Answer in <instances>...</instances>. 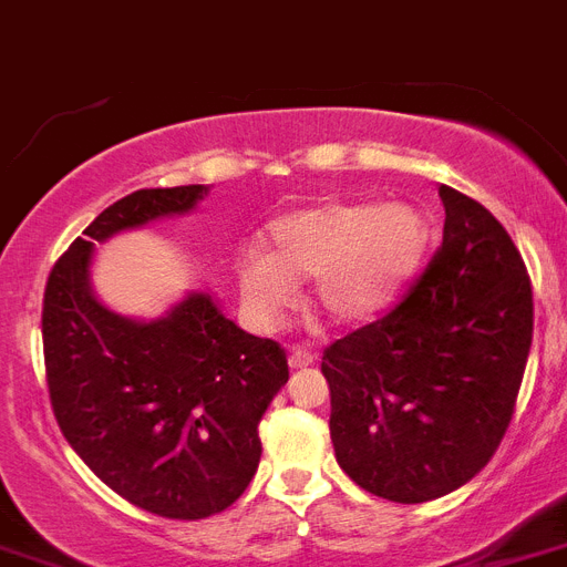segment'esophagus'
Instances as JSON below:
<instances>
[{
  "label": "esophagus",
  "mask_w": 567,
  "mask_h": 567,
  "mask_svg": "<svg viewBox=\"0 0 567 567\" xmlns=\"http://www.w3.org/2000/svg\"><path fill=\"white\" fill-rule=\"evenodd\" d=\"M311 363H313V357L302 349H297L288 354V365H291V369H306V365H311Z\"/></svg>",
  "instance_id": "1"
}]
</instances>
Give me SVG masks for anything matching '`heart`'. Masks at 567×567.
<instances>
[{"label":"heart","instance_id":"1","mask_svg":"<svg viewBox=\"0 0 567 567\" xmlns=\"http://www.w3.org/2000/svg\"><path fill=\"white\" fill-rule=\"evenodd\" d=\"M270 254L247 250L239 288L256 320L291 306L293 279H311V306L337 326L378 317L417 274L430 225L409 204L322 202L270 221Z\"/></svg>","mask_w":567,"mask_h":567}]
</instances>
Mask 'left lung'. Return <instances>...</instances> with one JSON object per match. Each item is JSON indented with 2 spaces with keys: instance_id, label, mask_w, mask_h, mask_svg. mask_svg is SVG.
<instances>
[{
  "instance_id": "1",
  "label": "left lung",
  "mask_w": 567,
  "mask_h": 567,
  "mask_svg": "<svg viewBox=\"0 0 567 567\" xmlns=\"http://www.w3.org/2000/svg\"><path fill=\"white\" fill-rule=\"evenodd\" d=\"M444 241L401 306L328 346L331 444L351 482L421 504L467 484L511 426L534 340L525 261L453 187Z\"/></svg>"
}]
</instances>
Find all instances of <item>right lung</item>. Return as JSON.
I'll use <instances>...</instances> for the list:
<instances>
[{
	"instance_id": "obj_1",
	"label": "right lung",
	"mask_w": 567,
	"mask_h": 567,
	"mask_svg": "<svg viewBox=\"0 0 567 567\" xmlns=\"http://www.w3.org/2000/svg\"><path fill=\"white\" fill-rule=\"evenodd\" d=\"M207 193L189 184L114 202L60 256L42 302L65 441L117 496L164 518H207L245 493L259 467V421L288 383L279 342L241 331L210 293H187L155 320L123 317L94 293V247L184 216Z\"/></svg>"
}]
</instances>
